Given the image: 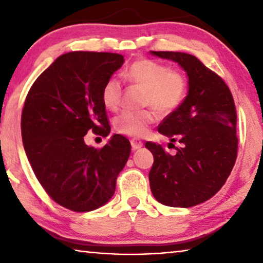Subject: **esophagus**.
Returning a JSON list of instances; mask_svg holds the SVG:
<instances>
[{
	"label": "esophagus",
	"instance_id": "obj_1",
	"mask_svg": "<svg viewBox=\"0 0 263 263\" xmlns=\"http://www.w3.org/2000/svg\"><path fill=\"white\" fill-rule=\"evenodd\" d=\"M130 141H131V146H132L133 151L142 147V141L139 139V138H132Z\"/></svg>",
	"mask_w": 263,
	"mask_h": 263
}]
</instances>
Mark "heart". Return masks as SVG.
Wrapping results in <instances>:
<instances>
[{
  "label": "heart",
  "mask_w": 263,
  "mask_h": 263,
  "mask_svg": "<svg viewBox=\"0 0 263 263\" xmlns=\"http://www.w3.org/2000/svg\"><path fill=\"white\" fill-rule=\"evenodd\" d=\"M124 75L128 82L144 89L141 105L148 108L124 111L115 118V128L123 135L144 136L148 127L158 121L156 108L161 115L172 114L181 105L186 94L188 83L184 75L161 62L137 60L128 66ZM123 95V83L117 77L109 78L102 87V102L109 110L115 111L121 106Z\"/></svg>",
  "instance_id": "1"
}]
</instances>
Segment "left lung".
<instances>
[{
	"instance_id": "1",
	"label": "left lung",
	"mask_w": 263,
	"mask_h": 263,
	"mask_svg": "<svg viewBox=\"0 0 263 263\" xmlns=\"http://www.w3.org/2000/svg\"><path fill=\"white\" fill-rule=\"evenodd\" d=\"M151 53L177 62L189 78L188 95L158 127L172 142H180L176 153H167L155 142L145 144L154 157L151 190L163 205L190 208L218 193L232 172L238 154L234 100L224 80L196 57Z\"/></svg>"
}]
</instances>
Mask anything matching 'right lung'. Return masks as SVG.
<instances>
[{
	"mask_svg": "<svg viewBox=\"0 0 263 263\" xmlns=\"http://www.w3.org/2000/svg\"><path fill=\"white\" fill-rule=\"evenodd\" d=\"M123 62L118 53H66L26 95L21 119L26 157L46 194L68 210L87 212L108 203L130 157V141L121 135L102 148L83 140L90 130L109 135L102 87Z\"/></svg>",
	"mask_w": 263,
	"mask_h": 263,
	"instance_id": "obj_1",
	"label": "right lung"
}]
</instances>
